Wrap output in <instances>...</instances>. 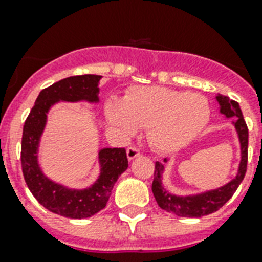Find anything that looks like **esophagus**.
<instances>
[{"label":"esophagus","mask_w":262,"mask_h":262,"mask_svg":"<svg viewBox=\"0 0 262 262\" xmlns=\"http://www.w3.org/2000/svg\"><path fill=\"white\" fill-rule=\"evenodd\" d=\"M126 156L129 160H133V159L140 156V150H138L137 148H135V146H129L126 149Z\"/></svg>","instance_id":"1"}]
</instances>
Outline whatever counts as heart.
<instances>
[{
  "label": "heart",
  "mask_w": 262,
  "mask_h": 262,
  "mask_svg": "<svg viewBox=\"0 0 262 262\" xmlns=\"http://www.w3.org/2000/svg\"><path fill=\"white\" fill-rule=\"evenodd\" d=\"M106 118L124 136L148 127V140L159 152L173 153L190 144L206 126L210 106L203 95L159 86L132 89L122 101L106 102Z\"/></svg>",
  "instance_id": "heart-1"
}]
</instances>
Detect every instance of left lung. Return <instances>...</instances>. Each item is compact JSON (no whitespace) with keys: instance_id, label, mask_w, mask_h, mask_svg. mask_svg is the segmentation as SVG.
Wrapping results in <instances>:
<instances>
[{"instance_id":"8db88e82","label":"left lung","mask_w":262,"mask_h":262,"mask_svg":"<svg viewBox=\"0 0 262 262\" xmlns=\"http://www.w3.org/2000/svg\"><path fill=\"white\" fill-rule=\"evenodd\" d=\"M215 98L216 102L220 103L221 114H223L226 118H234L231 124L234 125L238 140H239V146H241V161L238 165V172L234 179H231L229 183L214 190L193 193V195H175L163 186L164 164L168 163V160L164 159V163L156 161L152 183V192L155 195V199L163 210L172 212L178 216L199 218V216L215 212L233 196V193L245 178L246 165H248V126H246L238 102L221 94L216 95Z\"/></svg>"}]
</instances>
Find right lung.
Wrapping results in <instances>:
<instances>
[{"mask_svg":"<svg viewBox=\"0 0 262 262\" xmlns=\"http://www.w3.org/2000/svg\"><path fill=\"white\" fill-rule=\"evenodd\" d=\"M101 75H76L54 83L40 91L24 124L21 141V167L28 188L40 205L57 215L82 220L105 208L112 190L127 168L124 148H102L98 152L99 176L87 188H70L42 173L39 165L40 138L47 125V114L57 102H99Z\"/></svg>","mask_w":262,"mask_h":262,"instance_id":"obj_1","label":"right lung"}]
</instances>
